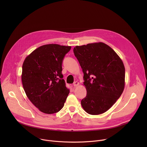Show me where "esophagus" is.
I'll return each mask as SVG.
<instances>
[{
    "instance_id": "1",
    "label": "esophagus",
    "mask_w": 147,
    "mask_h": 147,
    "mask_svg": "<svg viewBox=\"0 0 147 147\" xmlns=\"http://www.w3.org/2000/svg\"><path fill=\"white\" fill-rule=\"evenodd\" d=\"M79 85V82L78 81H75L74 83H73V86L74 87H77V86Z\"/></svg>"
}]
</instances>
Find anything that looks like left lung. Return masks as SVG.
<instances>
[{"label": "left lung", "mask_w": 147, "mask_h": 147, "mask_svg": "<svg viewBox=\"0 0 147 147\" xmlns=\"http://www.w3.org/2000/svg\"><path fill=\"white\" fill-rule=\"evenodd\" d=\"M84 73L87 95L81 101L88 114L97 115L109 109L124 88L125 68L117 53L99 42L76 46L73 49Z\"/></svg>", "instance_id": "8db88e82"}]
</instances>
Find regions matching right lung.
Segmentation results:
<instances>
[{
	"instance_id": "1",
	"label": "right lung",
	"mask_w": 147,
	"mask_h": 147,
	"mask_svg": "<svg viewBox=\"0 0 147 147\" xmlns=\"http://www.w3.org/2000/svg\"><path fill=\"white\" fill-rule=\"evenodd\" d=\"M71 47L57 44L41 46L28 56L23 65L24 91L40 111L55 113L64 107L69 94L63 78L62 63Z\"/></svg>"
}]
</instances>
